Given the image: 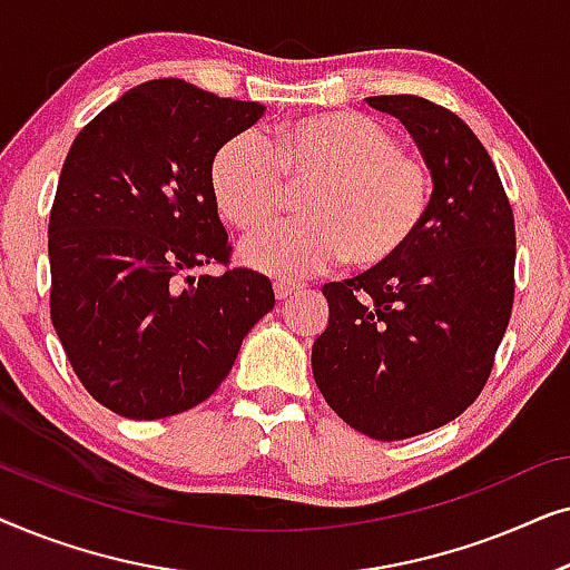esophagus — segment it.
Here are the masks:
<instances>
[{"label": "esophagus", "mask_w": 570, "mask_h": 570, "mask_svg": "<svg viewBox=\"0 0 570 570\" xmlns=\"http://www.w3.org/2000/svg\"><path fill=\"white\" fill-rule=\"evenodd\" d=\"M301 285H291V283H275V298L277 301H285L291 298L293 293H298Z\"/></svg>", "instance_id": "34e87169"}]
</instances>
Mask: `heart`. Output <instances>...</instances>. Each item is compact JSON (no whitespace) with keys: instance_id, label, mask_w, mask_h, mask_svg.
<instances>
[{"instance_id":"1","label":"heart","mask_w":570,"mask_h":570,"mask_svg":"<svg viewBox=\"0 0 570 570\" xmlns=\"http://www.w3.org/2000/svg\"><path fill=\"white\" fill-rule=\"evenodd\" d=\"M283 178L311 181L298 199L303 220L240 240V259L264 275H316L337 259L355 269L384 267L412 244L431 209L425 163L400 150L384 124L355 111L285 124L275 150L259 131H238L209 163L217 213L240 230L277 215Z\"/></svg>"}]
</instances>
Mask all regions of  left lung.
<instances>
[{"instance_id":"left-lung-1","label":"left lung","mask_w":570,"mask_h":570,"mask_svg":"<svg viewBox=\"0 0 570 570\" xmlns=\"http://www.w3.org/2000/svg\"><path fill=\"white\" fill-rule=\"evenodd\" d=\"M365 100L417 142L431 209L394 262L322 287L330 324L311 365L350 428L402 441L459 417L485 386L511 318L517 230L493 160L456 114L417 96Z\"/></svg>"}]
</instances>
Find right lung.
I'll return each mask as SVG.
<instances>
[{"label": "right lung", "mask_w": 570, "mask_h": 570, "mask_svg": "<svg viewBox=\"0 0 570 570\" xmlns=\"http://www.w3.org/2000/svg\"><path fill=\"white\" fill-rule=\"evenodd\" d=\"M262 114L166 77L124 92L69 147L49 217L51 322L77 379L116 415L197 407L275 308L267 277L228 267L209 189L217 147ZM207 263L226 272L190 275Z\"/></svg>", "instance_id": "add662e5"}]
</instances>
